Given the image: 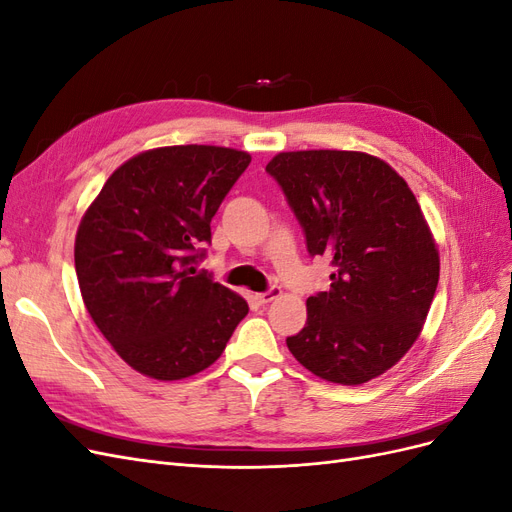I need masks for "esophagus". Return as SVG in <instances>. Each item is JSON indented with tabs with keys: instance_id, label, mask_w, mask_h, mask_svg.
Masks as SVG:
<instances>
[{
	"instance_id": "esophagus-1",
	"label": "esophagus",
	"mask_w": 512,
	"mask_h": 512,
	"mask_svg": "<svg viewBox=\"0 0 512 512\" xmlns=\"http://www.w3.org/2000/svg\"><path fill=\"white\" fill-rule=\"evenodd\" d=\"M282 294V288L280 286H271V288H267L265 292H258L256 294V299H258V303H271L273 299H277Z\"/></svg>"
}]
</instances>
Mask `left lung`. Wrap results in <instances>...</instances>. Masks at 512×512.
Returning a JSON list of instances; mask_svg holds the SVG:
<instances>
[{"label":"left lung","mask_w":512,"mask_h":512,"mask_svg":"<svg viewBox=\"0 0 512 512\" xmlns=\"http://www.w3.org/2000/svg\"><path fill=\"white\" fill-rule=\"evenodd\" d=\"M267 173L299 220L309 256L331 260V288L307 299L286 339L312 374L363 384L393 367L423 329L440 277L438 247L408 183L361 151L277 153Z\"/></svg>","instance_id":"obj_1"}]
</instances>
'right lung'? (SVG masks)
<instances>
[{
	"label": "right lung",
	"mask_w": 512,
	"mask_h": 512,
	"mask_svg": "<svg viewBox=\"0 0 512 512\" xmlns=\"http://www.w3.org/2000/svg\"><path fill=\"white\" fill-rule=\"evenodd\" d=\"M250 153L177 145L138 153L83 215L74 267L87 312L141 374L181 380L220 359L247 316L239 294L194 265Z\"/></svg>",
	"instance_id": "1"
}]
</instances>
